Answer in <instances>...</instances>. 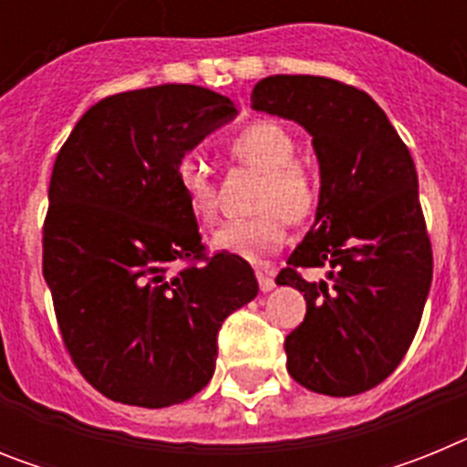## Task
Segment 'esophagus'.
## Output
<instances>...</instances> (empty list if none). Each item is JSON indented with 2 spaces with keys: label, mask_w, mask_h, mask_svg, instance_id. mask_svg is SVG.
Masks as SVG:
<instances>
[{
  "label": "esophagus",
  "mask_w": 467,
  "mask_h": 467,
  "mask_svg": "<svg viewBox=\"0 0 467 467\" xmlns=\"http://www.w3.org/2000/svg\"><path fill=\"white\" fill-rule=\"evenodd\" d=\"M257 283H259V290H262V292H271V290H274V287H275L274 271L257 269Z\"/></svg>",
  "instance_id": "34e87169"
}]
</instances>
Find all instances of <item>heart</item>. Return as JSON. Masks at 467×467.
<instances>
[{"label": "heart", "instance_id": "b5f03b06", "mask_svg": "<svg viewBox=\"0 0 467 467\" xmlns=\"http://www.w3.org/2000/svg\"><path fill=\"white\" fill-rule=\"evenodd\" d=\"M229 154L243 166L262 172L257 210L250 220H236L213 234V247L247 262H262L278 253L287 238V224H304L320 203V184L311 168L296 161L295 135L278 121H254L229 140ZM175 180L196 220H213L214 187L198 161L177 163Z\"/></svg>", "mask_w": 467, "mask_h": 467}]
</instances>
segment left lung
<instances>
[{
  "mask_svg": "<svg viewBox=\"0 0 467 467\" xmlns=\"http://www.w3.org/2000/svg\"><path fill=\"white\" fill-rule=\"evenodd\" d=\"M250 100L306 128L320 166L316 222L275 278L306 299L285 339L287 372L313 393L360 395L402 362L431 290L414 161L386 111L341 81L275 74ZM299 268H327L328 280L308 284Z\"/></svg>",
  "mask_w": 467,
  "mask_h": 467,
  "instance_id": "obj_1",
  "label": "left lung"
}]
</instances>
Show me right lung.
I'll return each mask as SVG.
<instances>
[{
  "instance_id": "right-lung-1",
  "label": "right lung",
  "mask_w": 467,
  "mask_h": 467,
  "mask_svg": "<svg viewBox=\"0 0 467 467\" xmlns=\"http://www.w3.org/2000/svg\"><path fill=\"white\" fill-rule=\"evenodd\" d=\"M214 90L163 84L90 107L57 151L44 222V278L86 381L161 410L203 390L217 332L259 292L236 254L203 257L177 163L236 117ZM177 261H192L174 271Z\"/></svg>"
}]
</instances>
